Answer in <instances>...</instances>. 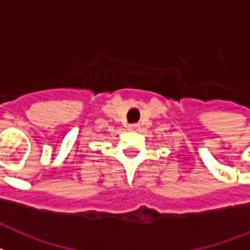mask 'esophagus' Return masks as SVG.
I'll return each instance as SVG.
<instances>
[{"label": "esophagus", "instance_id": "1", "mask_svg": "<svg viewBox=\"0 0 250 250\" xmlns=\"http://www.w3.org/2000/svg\"><path fill=\"white\" fill-rule=\"evenodd\" d=\"M128 128L131 129V131H135V129L139 128V125H136V123H133V125H129Z\"/></svg>", "mask_w": 250, "mask_h": 250}]
</instances>
